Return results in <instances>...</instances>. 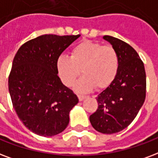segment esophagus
<instances>
[{
  "mask_svg": "<svg viewBox=\"0 0 158 158\" xmlns=\"http://www.w3.org/2000/svg\"><path fill=\"white\" fill-rule=\"evenodd\" d=\"M78 98H79V101H83L84 98H86V96H84V95H78Z\"/></svg>",
  "mask_w": 158,
  "mask_h": 158,
  "instance_id": "1",
  "label": "esophagus"
}]
</instances>
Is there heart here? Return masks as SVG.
Wrapping results in <instances>:
<instances>
[{"mask_svg":"<svg viewBox=\"0 0 158 158\" xmlns=\"http://www.w3.org/2000/svg\"><path fill=\"white\" fill-rule=\"evenodd\" d=\"M58 73L64 84L71 86L81 73L84 75L75 84L79 92H89L96 86L104 89L114 81L119 68L117 50L110 44L103 45L90 40L76 44L71 50L70 57L58 58Z\"/></svg>","mask_w":158,"mask_h":158,"instance_id":"b5f03b06","label":"heart"}]
</instances>
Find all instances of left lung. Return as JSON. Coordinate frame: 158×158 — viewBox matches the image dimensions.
Instances as JSON below:
<instances>
[{
    "instance_id": "left-lung-1",
    "label": "left lung",
    "mask_w": 158,
    "mask_h": 158,
    "mask_svg": "<svg viewBox=\"0 0 158 158\" xmlns=\"http://www.w3.org/2000/svg\"><path fill=\"white\" fill-rule=\"evenodd\" d=\"M118 52L119 68L114 81L97 97L98 108L89 120L98 132L112 134L122 131L135 118L146 98L144 64L131 45L104 35Z\"/></svg>"
}]
</instances>
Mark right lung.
<instances>
[{"mask_svg": "<svg viewBox=\"0 0 158 158\" xmlns=\"http://www.w3.org/2000/svg\"><path fill=\"white\" fill-rule=\"evenodd\" d=\"M77 35H43L26 42L15 54L8 79L12 105L28 129L51 137L63 132L79 99L58 76V58Z\"/></svg>", "mask_w": 158, "mask_h": 158, "instance_id": "add662e5", "label": "right lung"}]
</instances>
